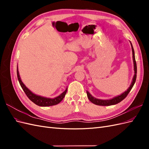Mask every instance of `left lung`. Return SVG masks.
<instances>
[{
	"label": "left lung",
	"mask_w": 149,
	"mask_h": 149,
	"mask_svg": "<svg viewBox=\"0 0 149 149\" xmlns=\"http://www.w3.org/2000/svg\"><path fill=\"white\" fill-rule=\"evenodd\" d=\"M130 45H131L132 48V58H133V63H134V75L133 76V78L132 80L131 84H130V86L129 88L126 90L125 91L122 93L120 95H118L117 96H115L114 97H112V99H109V100H100V99H97L93 97L91 94H90L88 91H86L87 93V96L89 99V100L91 101L92 103L98 106H111V105H114L120 102V101H123L124 99L126 97V96H127V94L129 93L130 91V90L132 89V87L134 86V85L135 84V82H136V77H137V65H136V59H135V53H134V50L132 47V43L130 42Z\"/></svg>",
	"instance_id": "8db88e82"
}]
</instances>
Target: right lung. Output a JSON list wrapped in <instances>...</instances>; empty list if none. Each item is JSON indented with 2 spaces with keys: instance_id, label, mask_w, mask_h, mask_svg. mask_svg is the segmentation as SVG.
I'll list each match as a JSON object with an SVG mask.
<instances>
[{
  "instance_id": "obj_1",
  "label": "right lung",
  "mask_w": 149,
  "mask_h": 149,
  "mask_svg": "<svg viewBox=\"0 0 149 149\" xmlns=\"http://www.w3.org/2000/svg\"><path fill=\"white\" fill-rule=\"evenodd\" d=\"M17 78L18 80H19V83L21 86L22 88L23 89L24 91L26 94V95L30 99V100L34 102L35 104H37L39 106L42 107H47V106H52L54 105H56L58 104H59L65 96V94L67 92V88L66 89L64 92H63L59 96L55 97L54 98H50V97H43L42 96L37 95V94H34L33 92H31L30 90L24 84V83L22 82V81L20 78V76L19 74V69H18V65L17 68Z\"/></svg>"
}]
</instances>
